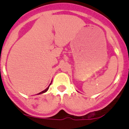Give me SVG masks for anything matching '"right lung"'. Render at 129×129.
Listing matches in <instances>:
<instances>
[{"label": "right lung", "mask_w": 129, "mask_h": 129, "mask_svg": "<svg viewBox=\"0 0 129 129\" xmlns=\"http://www.w3.org/2000/svg\"><path fill=\"white\" fill-rule=\"evenodd\" d=\"M50 85H49V86H50ZM49 87H47V89H45V90H43V91H42V92H40V93H38V94H41V93H45V92H47V90H48V89H49Z\"/></svg>", "instance_id": "obj_1"}]
</instances>
